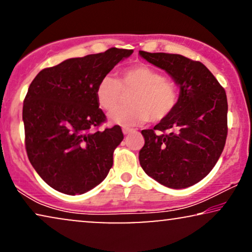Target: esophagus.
Returning <instances> with one entry per match:
<instances>
[{"instance_id": "obj_1", "label": "esophagus", "mask_w": 252, "mask_h": 252, "mask_svg": "<svg viewBox=\"0 0 252 252\" xmlns=\"http://www.w3.org/2000/svg\"><path fill=\"white\" fill-rule=\"evenodd\" d=\"M134 132H135V129H134V128H129V127H124V128H123L124 135H128V134L134 133Z\"/></svg>"}]
</instances>
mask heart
<instances>
[{
    "label": "heart",
    "instance_id": "heart-1",
    "mask_svg": "<svg viewBox=\"0 0 252 252\" xmlns=\"http://www.w3.org/2000/svg\"><path fill=\"white\" fill-rule=\"evenodd\" d=\"M129 93L130 105L110 113L112 124L133 126L149 119L153 123L163 122L174 111L179 102L177 84L147 64L125 68L118 80L111 75L102 78L96 87V99L103 110L112 111Z\"/></svg>",
    "mask_w": 252,
    "mask_h": 252
}]
</instances>
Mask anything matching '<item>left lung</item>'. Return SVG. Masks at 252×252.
<instances>
[{
	"label": "left lung",
	"instance_id": "1",
	"mask_svg": "<svg viewBox=\"0 0 252 252\" xmlns=\"http://www.w3.org/2000/svg\"><path fill=\"white\" fill-rule=\"evenodd\" d=\"M140 56L166 71L180 88L174 111L153 129H143L141 167L159 184L182 189L208 175L221 155L227 137L226 92L208 67L178 54Z\"/></svg>",
	"mask_w": 252,
	"mask_h": 252
}]
</instances>
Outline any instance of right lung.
Masks as SVG:
<instances>
[{"label": "right lung", "instance_id": "add662e5", "mask_svg": "<svg viewBox=\"0 0 252 252\" xmlns=\"http://www.w3.org/2000/svg\"><path fill=\"white\" fill-rule=\"evenodd\" d=\"M133 50L70 58L43 68L24 99L25 147L32 166L55 190L84 194L101 184L124 139L120 126L99 130L106 117L98 108L96 87Z\"/></svg>", "mask_w": 252, "mask_h": 252}]
</instances>
